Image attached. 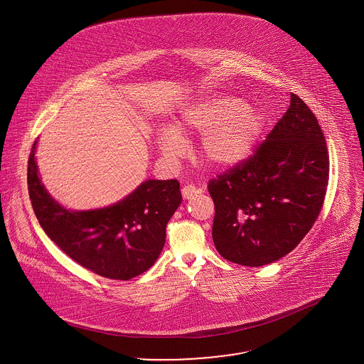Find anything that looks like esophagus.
<instances>
[{
  "mask_svg": "<svg viewBox=\"0 0 364 364\" xmlns=\"http://www.w3.org/2000/svg\"><path fill=\"white\" fill-rule=\"evenodd\" d=\"M200 190H198V188H195V186H192V184H188V186H184L183 188H181V195H183V198L184 199H191V198H193L196 193H199Z\"/></svg>",
  "mask_w": 364,
  "mask_h": 364,
  "instance_id": "esophagus-1",
  "label": "esophagus"
}]
</instances>
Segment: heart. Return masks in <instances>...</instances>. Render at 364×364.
<instances>
[{"label":"heart","instance_id":"b5f03b06","mask_svg":"<svg viewBox=\"0 0 364 364\" xmlns=\"http://www.w3.org/2000/svg\"><path fill=\"white\" fill-rule=\"evenodd\" d=\"M263 124L259 110L247 106L239 98L208 97L184 107L176 122V129H159L156 146L166 158L176 159L184 151L181 134H203L200 149L205 159L217 168H232L251 156Z\"/></svg>","mask_w":364,"mask_h":364}]
</instances>
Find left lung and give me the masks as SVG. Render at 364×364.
Listing matches in <instances>:
<instances>
[{"label": "left lung", "mask_w": 364, "mask_h": 364, "mask_svg": "<svg viewBox=\"0 0 364 364\" xmlns=\"http://www.w3.org/2000/svg\"><path fill=\"white\" fill-rule=\"evenodd\" d=\"M329 153L315 114L296 94L254 156L208 181L221 257L258 267L289 254L325 200Z\"/></svg>", "instance_id": "obj_1"}]
</instances>
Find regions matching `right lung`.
<instances>
[{
    "instance_id": "obj_1",
    "label": "right lung",
    "mask_w": 364,
    "mask_h": 364,
    "mask_svg": "<svg viewBox=\"0 0 364 364\" xmlns=\"http://www.w3.org/2000/svg\"><path fill=\"white\" fill-rule=\"evenodd\" d=\"M35 146L27 184L45 233L70 259L101 277L127 281L149 270L166 239V225L183 198L177 180H147L120 202L95 210H68L41 181Z\"/></svg>"
}]
</instances>
